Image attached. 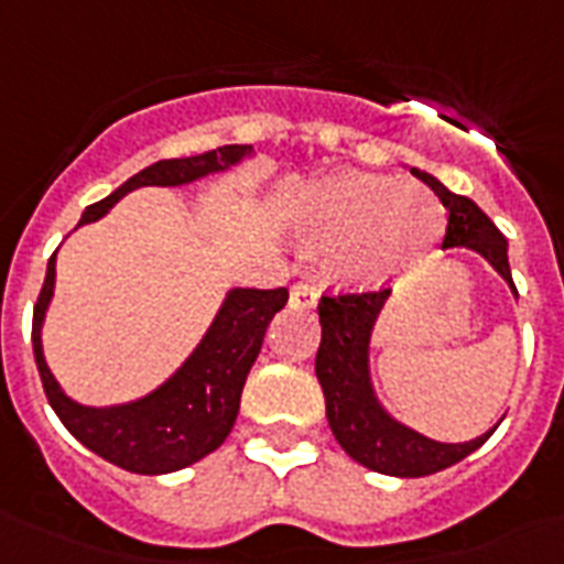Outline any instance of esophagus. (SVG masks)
Here are the masks:
<instances>
[{
  "label": "esophagus",
  "instance_id": "obj_1",
  "mask_svg": "<svg viewBox=\"0 0 564 564\" xmlns=\"http://www.w3.org/2000/svg\"><path fill=\"white\" fill-rule=\"evenodd\" d=\"M290 304L295 310H316L318 304L316 290H313L310 283H295V286L290 290Z\"/></svg>",
  "mask_w": 564,
  "mask_h": 564
}]
</instances>
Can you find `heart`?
I'll list each match as a JSON object with an SVG mask.
<instances>
[{"label": "heart", "instance_id": "b5f03b06", "mask_svg": "<svg viewBox=\"0 0 564 564\" xmlns=\"http://www.w3.org/2000/svg\"><path fill=\"white\" fill-rule=\"evenodd\" d=\"M295 237L327 248V272L345 286H377L415 263L445 230L436 195L392 175L343 170L299 198Z\"/></svg>", "mask_w": 564, "mask_h": 564}]
</instances>
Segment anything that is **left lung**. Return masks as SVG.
Here are the masks:
<instances>
[{
    "instance_id": "8db88e82",
    "label": "left lung",
    "mask_w": 564,
    "mask_h": 564,
    "mask_svg": "<svg viewBox=\"0 0 564 564\" xmlns=\"http://www.w3.org/2000/svg\"><path fill=\"white\" fill-rule=\"evenodd\" d=\"M447 207V234L442 248H471L509 283L507 239L495 228V221L465 195H456L433 178L430 172L412 170ZM392 290L362 292V295H325L318 304L322 345L316 354V377L325 392L327 424L336 442L354 463L366 465L389 477H427L442 468H451L468 454H474L495 427L471 442H436L419 430L406 427L377 398L371 380V334Z\"/></svg>"
}]
</instances>
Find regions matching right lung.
<instances>
[{
	"instance_id": "1",
	"label": "right lung",
	"mask_w": 564,
	"mask_h": 564,
	"mask_svg": "<svg viewBox=\"0 0 564 564\" xmlns=\"http://www.w3.org/2000/svg\"><path fill=\"white\" fill-rule=\"evenodd\" d=\"M248 158H254L251 145H219L216 152L152 163L113 189L108 198L90 204L82 213L78 228L99 221L131 189L184 187L216 172H228L230 166H239ZM55 257L57 251L48 257L46 281L34 304L31 345H34V360L46 398L57 419L64 421V427L101 459L149 477L181 471L213 454L234 430L239 394L260 354L265 327L274 313L283 310L290 292L283 286L281 290L230 286L198 345L161 386H154L152 392L140 394L134 401L87 406L61 389L43 357V322L55 295Z\"/></svg>"
}]
</instances>
